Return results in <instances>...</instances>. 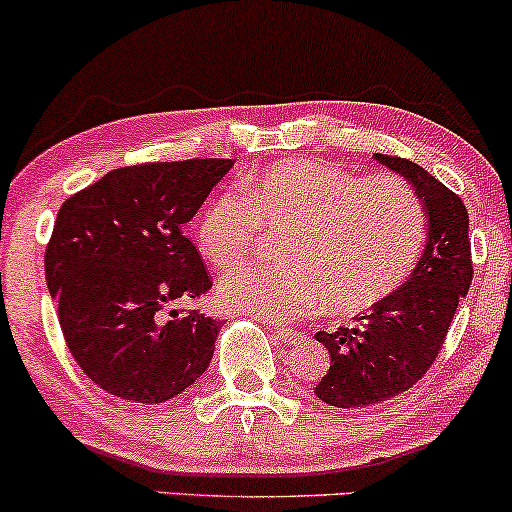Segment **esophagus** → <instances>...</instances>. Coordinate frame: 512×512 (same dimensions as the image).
Returning <instances> with one entry per match:
<instances>
[{
    "label": "esophagus",
    "instance_id": "34e87169",
    "mask_svg": "<svg viewBox=\"0 0 512 512\" xmlns=\"http://www.w3.org/2000/svg\"><path fill=\"white\" fill-rule=\"evenodd\" d=\"M272 334H274L276 341L283 343V346H293V343L300 341L298 331L286 329V326H274V324H272Z\"/></svg>",
    "mask_w": 512,
    "mask_h": 512
}]
</instances>
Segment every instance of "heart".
<instances>
[{"label": "heart", "mask_w": 512, "mask_h": 512, "mask_svg": "<svg viewBox=\"0 0 512 512\" xmlns=\"http://www.w3.org/2000/svg\"><path fill=\"white\" fill-rule=\"evenodd\" d=\"M243 195L221 193L195 221L197 248L214 267L255 250L260 226L288 231L286 264L233 269L217 286L229 310L283 324L322 305L357 315L410 279L427 245V209L400 176L353 174L319 159H288L248 178Z\"/></svg>", "instance_id": "heart-1"}]
</instances>
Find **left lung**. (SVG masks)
I'll use <instances>...</instances> for the list:
<instances>
[{
	"mask_svg": "<svg viewBox=\"0 0 512 512\" xmlns=\"http://www.w3.org/2000/svg\"><path fill=\"white\" fill-rule=\"evenodd\" d=\"M377 162L420 193L429 236L415 272L389 300L362 312L353 326L315 334L331 355L315 393L334 408H367L415 386L439 357L474 274L463 200L410 159L377 155Z\"/></svg>",
	"mask_w": 512,
	"mask_h": 512,
	"instance_id": "8db88e82",
	"label": "left lung"
}]
</instances>
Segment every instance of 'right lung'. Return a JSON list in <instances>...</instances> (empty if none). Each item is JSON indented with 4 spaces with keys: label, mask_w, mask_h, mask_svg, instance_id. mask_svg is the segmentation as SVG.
Segmentation results:
<instances>
[{
    "label": "right lung",
    "mask_w": 512,
    "mask_h": 512,
    "mask_svg": "<svg viewBox=\"0 0 512 512\" xmlns=\"http://www.w3.org/2000/svg\"><path fill=\"white\" fill-rule=\"evenodd\" d=\"M231 164L121 166L61 205L45 252L47 288L73 360L102 391L166 403L209 367L221 322L171 305L212 288L183 226Z\"/></svg>",
    "instance_id": "right-lung-1"
}]
</instances>
